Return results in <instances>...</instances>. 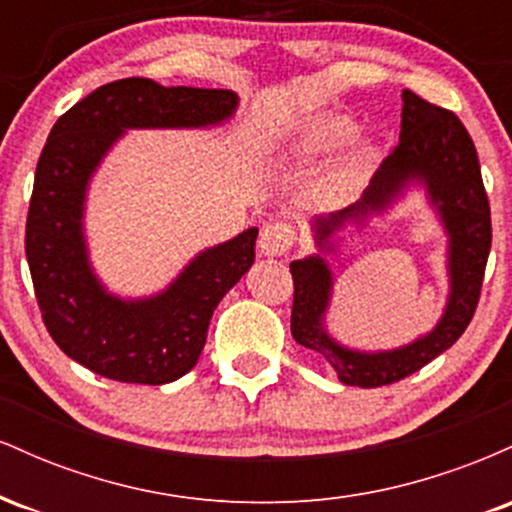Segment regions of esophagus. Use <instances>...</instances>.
Returning a JSON list of instances; mask_svg holds the SVG:
<instances>
[{
  "mask_svg": "<svg viewBox=\"0 0 512 512\" xmlns=\"http://www.w3.org/2000/svg\"><path fill=\"white\" fill-rule=\"evenodd\" d=\"M293 243H296V231H293L291 223L272 221L262 226L260 243L257 245H260L264 257H281L291 250Z\"/></svg>",
  "mask_w": 512,
  "mask_h": 512,
  "instance_id": "34e87169",
  "label": "esophagus"
}]
</instances>
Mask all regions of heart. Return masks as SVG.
<instances>
[{
  "label": "heart",
  "instance_id": "obj_1",
  "mask_svg": "<svg viewBox=\"0 0 512 512\" xmlns=\"http://www.w3.org/2000/svg\"><path fill=\"white\" fill-rule=\"evenodd\" d=\"M356 132V120L346 113H325L308 115L296 127L291 137V149L301 158H317L339 149L351 134Z\"/></svg>",
  "mask_w": 512,
  "mask_h": 512
}]
</instances>
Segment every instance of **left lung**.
I'll list each match as a JSON object with an SVG mask.
<instances>
[{
    "label": "left lung",
    "mask_w": 512,
    "mask_h": 512,
    "mask_svg": "<svg viewBox=\"0 0 512 512\" xmlns=\"http://www.w3.org/2000/svg\"><path fill=\"white\" fill-rule=\"evenodd\" d=\"M399 146L385 158L356 204L310 219L315 252L291 262V334L325 358L339 383L380 387L397 383L448 351L467 330L479 303L491 250V209L481 182L472 137L455 113L431 105L414 91L402 93ZM409 191H421L446 233L449 298L439 322L414 343L395 350H356L339 343L326 327L333 273L326 260L373 218L389 213Z\"/></svg>",
    "instance_id": "obj_1"
}]
</instances>
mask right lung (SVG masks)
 <instances>
[{"label":"right lung","mask_w":512,"mask_h":512,"mask_svg":"<svg viewBox=\"0 0 512 512\" xmlns=\"http://www.w3.org/2000/svg\"><path fill=\"white\" fill-rule=\"evenodd\" d=\"M228 88L120 79L88 93L52 127L35 168L26 257L55 344L117 383L166 385L197 366L216 305L255 262L257 228L199 250L166 289L110 291L91 262L86 204L98 168L129 129H214L236 117Z\"/></svg>","instance_id":"obj_1"}]
</instances>
